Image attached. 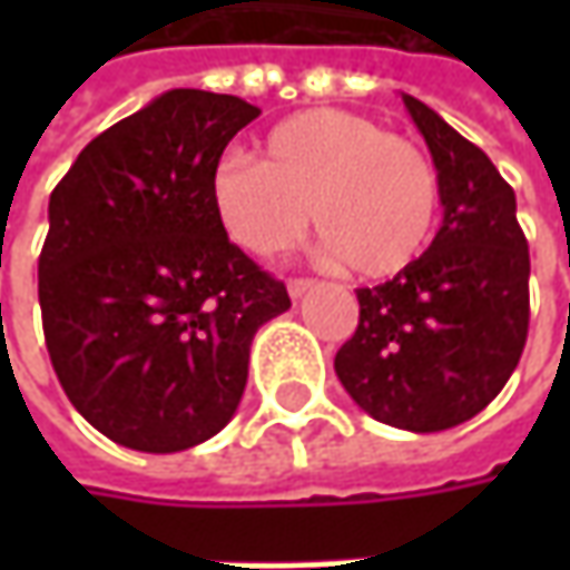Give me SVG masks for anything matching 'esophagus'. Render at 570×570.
I'll return each instance as SVG.
<instances>
[{"mask_svg":"<svg viewBox=\"0 0 570 570\" xmlns=\"http://www.w3.org/2000/svg\"><path fill=\"white\" fill-rule=\"evenodd\" d=\"M311 288H314V282H311V278H288V295L295 297V301L297 297L307 295Z\"/></svg>","mask_w":570,"mask_h":570,"instance_id":"obj_1","label":"esophagus"}]
</instances>
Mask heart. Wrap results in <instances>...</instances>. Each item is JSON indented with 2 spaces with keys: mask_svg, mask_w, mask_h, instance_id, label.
<instances>
[{
  "mask_svg": "<svg viewBox=\"0 0 570 570\" xmlns=\"http://www.w3.org/2000/svg\"><path fill=\"white\" fill-rule=\"evenodd\" d=\"M212 208L250 256L288 250L307 228L323 253L362 278H390L419 259L441 208L425 148L371 117L314 107L292 114L256 145L212 170Z\"/></svg>",
  "mask_w": 570,
  "mask_h": 570,
  "instance_id": "b5f03b06",
  "label": "heart"
}]
</instances>
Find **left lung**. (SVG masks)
<instances>
[{"instance_id": "1", "label": "left lung", "mask_w": 570, "mask_h": 570, "mask_svg": "<svg viewBox=\"0 0 570 570\" xmlns=\"http://www.w3.org/2000/svg\"><path fill=\"white\" fill-rule=\"evenodd\" d=\"M403 104L438 167L444 218L412 266L355 292L358 330L336 352V377L371 419L431 434L470 422L514 374L530 250L489 155L419 98Z\"/></svg>"}]
</instances>
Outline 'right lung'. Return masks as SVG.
<instances>
[{
	"instance_id": "add662e5",
	"label": "right lung",
	"mask_w": 570,
	"mask_h": 570,
	"mask_svg": "<svg viewBox=\"0 0 570 570\" xmlns=\"http://www.w3.org/2000/svg\"><path fill=\"white\" fill-rule=\"evenodd\" d=\"M259 117L174 88L81 148L50 196L37 295L69 403L114 444L177 453L228 425L250 342L292 307L212 208L225 145Z\"/></svg>"
}]
</instances>
